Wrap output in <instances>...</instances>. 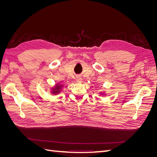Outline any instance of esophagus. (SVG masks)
<instances>
[{"instance_id":"esophagus-1","label":"esophagus","mask_w":157,"mask_h":157,"mask_svg":"<svg viewBox=\"0 0 157 157\" xmlns=\"http://www.w3.org/2000/svg\"><path fill=\"white\" fill-rule=\"evenodd\" d=\"M82 78L81 77H77V78H76V80H77V82H78V83H80V82H82Z\"/></svg>"}]
</instances>
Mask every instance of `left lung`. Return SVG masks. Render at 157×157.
Wrapping results in <instances>:
<instances>
[{"label": "left lung", "instance_id": "1", "mask_svg": "<svg viewBox=\"0 0 157 157\" xmlns=\"http://www.w3.org/2000/svg\"><path fill=\"white\" fill-rule=\"evenodd\" d=\"M100 94L103 95V94H104V92H100Z\"/></svg>", "mask_w": 157, "mask_h": 157}]
</instances>
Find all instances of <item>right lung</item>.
Here are the masks:
<instances>
[{"label": "right lung", "mask_w": 157, "mask_h": 157, "mask_svg": "<svg viewBox=\"0 0 157 157\" xmlns=\"http://www.w3.org/2000/svg\"><path fill=\"white\" fill-rule=\"evenodd\" d=\"M63 87V85H61L59 84H57L55 86L51 88V93L52 95H57L61 92V88Z\"/></svg>", "instance_id": "1"}]
</instances>
